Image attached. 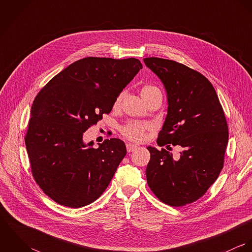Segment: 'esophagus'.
Masks as SVG:
<instances>
[{
    "instance_id": "obj_1",
    "label": "esophagus",
    "mask_w": 252,
    "mask_h": 252,
    "mask_svg": "<svg viewBox=\"0 0 252 252\" xmlns=\"http://www.w3.org/2000/svg\"><path fill=\"white\" fill-rule=\"evenodd\" d=\"M137 145L133 144H126V148H127V151L128 152H132V151H135L137 149Z\"/></svg>"
}]
</instances>
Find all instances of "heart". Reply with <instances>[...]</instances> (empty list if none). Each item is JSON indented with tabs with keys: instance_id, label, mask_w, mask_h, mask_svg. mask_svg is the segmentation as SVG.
Wrapping results in <instances>:
<instances>
[{
	"instance_id": "heart-1",
	"label": "heart",
	"mask_w": 252,
	"mask_h": 252,
	"mask_svg": "<svg viewBox=\"0 0 252 252\" xmlns=\"http://www.w3.org/2000/svg\"><path fill=\"white\" fill-rule=\"evenodd\" d=\"M153 90H158L156 87L154 86H151V85H146L144 86V88L142 89V95L144 93H147V92H150V91H153ZM122 98V94H120L116 101H115V104H118L119 101L121 100ZM144 130H145V126L141 124V123H138V122H130L128 124H126L125 126L122 127L121 131H122V134L132 140V141H135V142H141L144 139Z\"/></svg>"
}]
</instances>
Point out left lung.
<instances>
[{
    "label": "left lung",
    "mask_w": 252,
    "mask_h": 252,
    "mask_svg": "<svg viewBox=\"0 0 252 252\" xmlns=\"http://www.w3.org/2000/svg\"><path fill=\"white\" fill-rule=\"evenodd\" d=\"M144 62L167 92L168 113L157 144L183 147L174 159L164 148L147 146V184L163 203L181 207L197 201L218 178L229 137L226 118L213 84L202 73L157 57Z\"/></svg>",
    "instance_id": "8db88e82"
}]
</instances>
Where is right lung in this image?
Here are the masks:
<instances>
[{"mask_svg": "<svg viewBox=\"0 0 252 252\" xmlns=\"http://www.w3.org/2000/svg\"><path fill=\"white\" fill-rule=\"evenodd\" d=\"M143 68L139 59L87 57L51 78L33 102L25 144L32 173L56 203L81 208L96 201L126 155L119 139L93 147L83 133L109 113Z\"/></svg>", "mask_w": 252, "mask_h": 252, "instance_id": "add662e5", "label": "right lung"}]
</instances>
